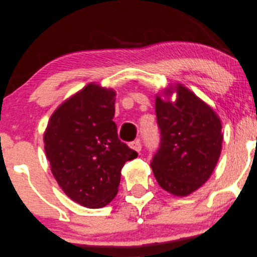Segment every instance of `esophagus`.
Listing matches in <instances>:
<instances>
[{
	"instance_id": "obj_1",
	"label": "esophagus",
	"mask_w": 257,
	"mask_h": 257,
	"mask_svg": "<svg viewBox=\"0 0 257 257\" xmlns=\"http://www.w3.org/2000/svg\"><path fill=\"white\" fill-rule=\"evenodd\" d=\"M129 145H131L132 149L136 150V152L139 153V152H141V150H142V142L139 141V139H137V141L132 142V143L129 144Z\"/></svg>"
}]
</instances>
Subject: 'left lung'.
<instances>
[{"instance_id": "obj_1", "label": "left lung", "mask_w": 257, "mask_h": 257, "mask_svg": "<svg viewBox=\"0 0 257 257\" xmlns=\"http://www.w3.org/2000/svg\"><path fill=\"white\" fill-rule=\"evenodd\" d=\"M174 103L155 100L159 148L150 165L164 190L185 196L210 178L221 152V123L208 104L183 85Z\"/></svg>"}]
</instances>
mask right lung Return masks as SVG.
<instances>
[{"label": "right lung", "instance_id": "1", "mask_svg": "<svg viewBox=\"0 0 257 257\" xmlns=\"http://www.w3.org/2000/svg\"><path fill=\"white\" fill-rule=\"evenodd\" d=\"M114 98L113 90L88 84L53 113L45 133L52 174L72 200L87 208L110 203L121 168L138 157L118 138Z\"/></svg>", "mask_w": 257, "mask_h": 257}]
</instances>
